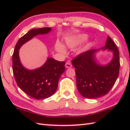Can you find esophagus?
<instances>
[{
	"mask_svg": "<svg viewBox=\"0 0 130 130\" xmlns=\"http://www.w3.org/2000/svg\"><path fill=\"white\" fill-rule=\"evenodd\" d=\"M72 65L71 64V63H70L69 62H67L65 63V67L67 68H72Z\"/></svg>",
	"mask_w": 130,
	"mask_h": 130,
	"instance_id": "obj_1",
	"label": "esophagus"
}]
</instances>
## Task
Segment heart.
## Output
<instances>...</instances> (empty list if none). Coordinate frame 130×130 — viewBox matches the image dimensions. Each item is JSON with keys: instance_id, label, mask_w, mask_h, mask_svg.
Here are the masks:
<instances>
[{"instance_id": "heart-1", "label": "heart", "mask_w": 130, "mask_h": 130, "mask_svg": "<svg viewBox=\"0 0 130 130\" xmlns=\"http://www.w3.org/2000/svg\"><path fill=\"white\" fill-rule=\"evenodd\" d=\"M88 39V35L85 34H79L73 36L70 38H68L65 40L64 46L66 48H69V49H74L76 48L77 46L79 45L80 44H81L84 42L85 41H86ZM91 44L89 42L86 44L85 45L82 47H81L78 50V53L79 54L83 53L88 50V49L90 46ZM55 49L58 52L60 53L61 54H65L66 53V49H65L64 47L62 44L60 42H56L55 45Z\"/></svg>"}]
</instances>
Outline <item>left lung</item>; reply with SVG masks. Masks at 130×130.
I'll return each mask as SVG.
<instances>
[{
	"label": "left lung",
	"instance_id": "1",
	"mask_svg": "<svg viewBox=\"0 0 130 130\" xmlns=\"http://www.w3.org/2000/svg\"><path fill=\"white\" fill-rule=\"evenodd\" d=\"M101 49H107L113 53L112 60L106 65L99 64L95 54ZM75 69L77 87L85 98L95 99L108 93L118 77L120 62L119 52L116 45L107 36L105 46L91 49L80 54L72 60Z\"/></svg>",
	"mask_w": 130,
	"mask_h": 130
}]
</instances>
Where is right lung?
Wrapping results in <instances>:
<instances>
[{
	"label": "right lung",
	"instance_id": "right-lung-1",
	"mask_svg": "<svg viewBox=\"0 0 130 130\" xmlns=\"http://www.w3.org/2000/svg\"><path fill=\"white\" fill-rule=\"evenodd\" d=\"M52 28L45 27L33 29L19 40L12 55V69L19 87L29 95L37 100L48 98L55 93L58 80L65 71V61L48 57L41 67L29 70L23 67L20 60L19 49L23 44L39 35H45Z\"/></svg>",
	"mask_w": 130,
	"mask_h": 130
}]
</instances>
